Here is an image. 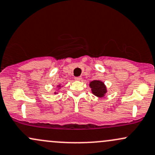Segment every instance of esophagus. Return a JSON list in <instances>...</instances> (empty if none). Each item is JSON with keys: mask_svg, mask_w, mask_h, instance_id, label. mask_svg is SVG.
Masks as SVG:
<instances>
[{"mask_svg": "<svg viewBox=\"0 0 155 155\" xmlns=\"http://www.w3.org/2000/svg\"><path fill=\"white\" fill-rule=\"evenodd\" d=\"M81 79H82V78H81V77H75V78H74V80H75V81H81Z\"/></svg>", "mask_w": 155, "mask_h": 155, "instance_id": "34e87169", "label": "esophagus"}]
</instances>
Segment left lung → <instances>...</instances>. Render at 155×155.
I'll return each instance as SVG.
<instances>
[{"mask_svg": "<svg viewBox=\"0 0 155 155\" xmlns=\"http://www.w3.org/2000/svg\"><path fill=\"white\" fill-rule=\"evenodd\" d=\"M91 91L95 96L98 97H102L105 96L107 92V88L103 82L100 81H93L89 83Z\"/></svg>", "mask_w": 155, "mask_h": 155, "instance_id": "left-lung-1", "label": "left lung"}]
</instances>
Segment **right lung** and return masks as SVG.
<instances>
[{
    "label": "right lung",
    "instance_id": "right-lung-1",
    "mask_svg": "<svg viewBox=\"0 0 155 155\" xmlns=\"http://www.w3.org/2000/svg\"><path fill=\"white\" fill-rule=\"evenodd\" d=\"M59 86V87H60V86Z\"/></svg>",
    "mask_w": 155,
    "mask_h": 155
}]
</instances>
